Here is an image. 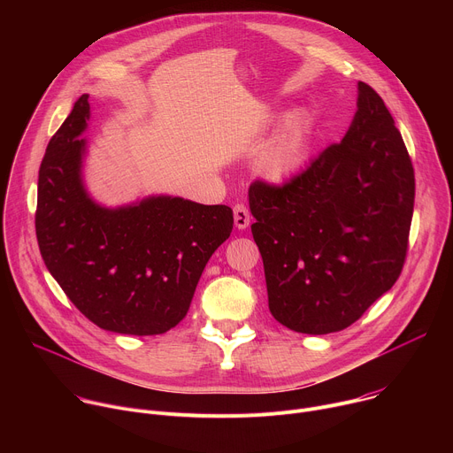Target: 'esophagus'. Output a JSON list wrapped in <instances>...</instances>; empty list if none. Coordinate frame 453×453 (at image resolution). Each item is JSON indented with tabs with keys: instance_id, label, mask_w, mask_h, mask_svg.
Instances as JSON below:
<instances>
[{
	"instance_id": "34e87169",
	"label": "esophagus",
	"mask_w": 453,
	"mask_h": 453,
	"mask_svg": "<svg viewBox=\"0 0 453 453\" xmlns=\"http://www.w3.org/2000/svg\"><path fill=\"white\" fill-rule=\"evenodd\" d=\"M233 213H234V226L238 229H245L250 222V215H249V210L243 206V204H236L233 208Z\"/></svg>"
}]
</instances>
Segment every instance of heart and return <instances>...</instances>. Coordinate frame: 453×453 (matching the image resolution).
I'll list each match as a JSON object with an SVG mask.
<instances>
[{"label": "heart", "mask_w": 453, "mask_h": 453, "mask_svg": "<svg viewBox=\"0 0 453 453\" xmlns=\"http://www.w3.org/2000/svg\"><path fill=\"white\" fill-rule=\"evenodd\" d=\"M308 149V123L303 114H294L274 142L256 161V170L265 179L280 182L294 175L304 163Z\"/></svg>", "instance_id": "heart-1"}]
</instances>
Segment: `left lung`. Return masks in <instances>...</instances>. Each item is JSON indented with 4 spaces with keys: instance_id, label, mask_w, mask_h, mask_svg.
Listing matches in <instances>:
<instances>
[{
    "instance_id": "1",
    "label": "left lung",
    "mask_w": 453,
    "mask_h": 453,
    "mask_svg": "<svg viewBox=\"0 0 453 453\" xmlns=\"http://www.w3.org/2000/svg\"><path fill=\"white\" fill-rule=\"evenodd\" d=\"M414 186L389 109L358 82L341 143L283 186L254 180L249 188L274 319L299 334H334L391 290L407 256Z\"/></svg>"
}]
</instances>
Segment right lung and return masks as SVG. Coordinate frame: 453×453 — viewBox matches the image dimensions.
<instances>
[{
    "mask_svg": "<svg viewBox=\"0 0 453 453\" xmlns=\"http://www.w3.org/2000/svg\"><path fill=\"white\" fill-rule=\"evenodd\" d=\"M88 119L82 95L42 157L35 211L41 256L98 328L165 334L186 317L208 260L229 238L233 210L170 196L118 208L98 204L82 177Z\"/></svg>",
    "mask_w": 453,
    "mask_h": 453,
    "instance_id": "obj_1",
    "label": "right lung"
}]
</instances>
